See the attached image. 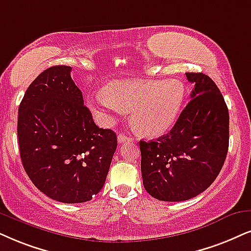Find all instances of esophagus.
Here are the masks:
<instances>
[{"label":"esophagus","instance_id":"obj_1","mask_svg":"<svg viewBox=\"0 0 251 251\" xmlns=\"http://www.w3.org/2000/svg\"><path fill=\"white\" fill-rule=\"evenodd\" d=\"M133 138H131V136L126 135V134H119L118 135V142L119 144H124V142L126 141H132Z\"/></svg>","mask_w":251,"mask_h":251}]
</instances>
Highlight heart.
Wrapping results in <instances>:
<instances>
[{
    "mask_svg": "<svg viewBox=\"0 0 251 251\" xmlns=\"http://www.w3.org/2000/svg\"><path fill=\"white\" fill-rule=\"evenodd\" d=\"M185 94L178 80L115 81L104 85L103 94L90 97L89 104L104 119H110L111 113L131 111L132 123L142 134L158 136L173 127Z\"/></svg>",
    "mask_w": 251,
    "mask_h": 251,
    "instance_id": "b5f03b06",
    "label": "heart"
}]
</instances>
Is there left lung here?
<instances>
[{
	"label": "left lung",
	"mask_w": 251,
	"mask_h": 251,
	"mask_svg": "<svg viewBox=\"0 0 251 251\" xmlns=\"http://www.w3.org/2000/svg\"><path fill=\"white\" fill-rule=\"evenodd\" d=\"M185 74L195 89L174 127L157 140L140 141L144 186L163 201L204 192L220 173L229 145V115L217 84L202 73Z\"/></svg>",
	"instance_id": "left-lung-1"
}]
</instances>
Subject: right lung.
<instances>
[{"mask_svg":"<svg viewBox=\"0 0 251 251\" xmlns=\"http://www.w3.org/2000/svg\"><path fill=\"white\" fill-rule=\"evenodd\" d=\"M69 66L47 68L28 85L18 107L17 134L25 173L44 195L77 204L103 188L117 148L83 104Z\"/></svg>","mask_w":251,"mask_h":251,"instance_id":"right-lung-1","label":"right lung"}]
</instances>
